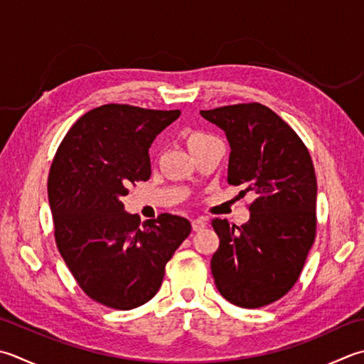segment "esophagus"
I'll return each mask as SVG.
<instances>
[{
    "instance_id": "34e87169",
    "label": "esophagus",
    "mask_w": 364,
    "mask_h": 364,
    "mask_svg": "<svg viewBox=\"0 0 364 364\" xmlns=\"http://www.w3.org/2000/svg\"><path fill=\"white\" fill-rule=\"evenodd\" d=\"M206 219L205 218H197V219H192V230L194 232H200L206 227Z\"/></svg>"
}]
</instances>
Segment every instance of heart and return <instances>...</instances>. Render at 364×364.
<instances>
[{"label":"heart","instance_id":"b5f03b06","mask_svg":"<svg viewBox=\"0 0 364 364\" xmlns=\"http://www.w3.org/2000/svg\"><path fill=\"white\" fill-rule=\"evenodd\" d=\"M210 137H211V135H210V134H205V132H198V131L191 132V134L188 135V146H189V148L194 146V145H197V144H200V141L208 140Z\"/></svg>","mask_w":364,"mask_h":364}]
</instances>
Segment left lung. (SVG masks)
<instances>
[{
  "mask_svg": "<svg viewBox=\"0 0 364 364\" xmlns=\"http://www.w3.org/2000/svg\"><path fill=\"white\" fill-rule=\"evenodd\" d=\"M230 144L232 186L251 191V218L241 227L213 219L219 247L215 284L227 301L246 309L279 300L295 286L314 245L317 180L311 154L281 117L259 102L200 110Z\"/></svg>",
  "mask_w": 364,
  "mask_h": 364,
  "instance_id": "left-lung-1",
  "label": "left lung"
}]
</instances>
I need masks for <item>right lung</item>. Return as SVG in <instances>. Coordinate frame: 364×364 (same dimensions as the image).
I'll return each mask as SVG.
<instances>
[{
  "label": "right lung",
  "mask_w": 364,
  "mask_h": 364,
  "mask_svg": "<svg viewBox=\"0 0 364 364\" xmlns=\"http://www.w3.org/2000/svg\"><path fill=\"white\" fill-rule=\"evenodd\" d=\"M180 110L105 104L75 121L50 167L55 241L80 289L112 309H134L158 294L167 262L191 223L162 213L140 224L121 197L151 175L148 148Z\"/></svg>",
  "instance_id": "1"
}]
</instances>
